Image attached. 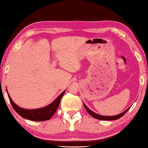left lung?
Segmentation results:
<instances>
[{
  "mask_svg": "<svg viewBox=\"0 0 148 148\" xmlns=\"http://www.w3.org/2000/svg\"><path fill=\"white\" fill-rule=\"evenodd\" d=\"M84 107H85V108H86V111H88L89 114H90V115H91L93 117V118H95L96 119H99V120H103V121H112V120H116V119H120L121 117L123 116L130 108V107L128 108L126 111H125L124 112H122V113L117 114V115H115V116H103V115H100V114H98L97 113H95L94 112L91 111L90 109H89L87 107V106L84 103Z\"/></svg>",
  "mask_w": 148,
  "mask_h": 148,
  "instance_id": "left-lung-1",
  "label": "left lung"
}]
</instances>
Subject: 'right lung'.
Segmentation results:
<instances>
[{
	"label": "right lung",
	"mask_w": 148,
	"mask_h": 148,
	"mask_svg": "<svg viewBox=\"0 0 148 148\" xmlns=\"http://www.w3.org/2000/svg\"><path fill=\"white\" fill-rule=\"evenodd\" d=\"M64 92L65 90L60 93L59 96L52 103L45 107L37 109H25L18 107L17 105L14 103V102L12 101L8 93L7 92V93H8L9 100H10L12 106L19 115L23 117V118L30 121H44L49 120L53 116V114L55 113V112L57 111V108L60 104V100H61L62 96L64 95Z\"/></svg>",
	"instance_id": "obj_1"
}]
</instances>
